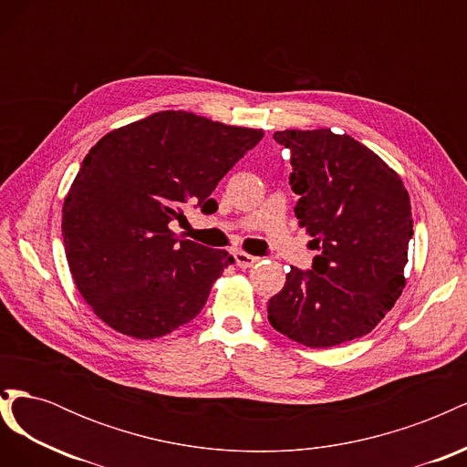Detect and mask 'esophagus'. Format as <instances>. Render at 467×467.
<instances>
[{
    "label": "esophagus",
    "instance_id": "obj_1",
    "mask_svg": "<svg viewBox=\"0 0 467 467\" xmlns=\"http://www.w3.org/2000/svg\"><path fill=\"white\" fill-rule=\"evenodd\" d=\"M234 257H235V263L239 268H249L259 261V257H253V255H249V253H244V251H237Z\"/></svg>",
    "mask_w": 467,
    "mask_h": 467
}]
</instances>
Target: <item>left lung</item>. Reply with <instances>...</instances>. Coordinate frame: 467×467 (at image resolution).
I'll return each mask as SVG.
<instances>
[{
    "mask_svg": "<svg viewBox=\"0 0 467 467\" xmlns=\"http://www.w3.org/2000/svg\"><path fill=\"white\" fill-rule=\"evenodd\" d=\"M275 140L292 151L294 214L321 255L314 271L290 266L268 321L309 348L368 335L405 288L413 218L403 181L348 134L280 130Z\"/></svg>",
    "mask_w": 467,
    "mask_h": 467,
    "instance_id": "1",
    "label": "left lung"
}]
</instances>
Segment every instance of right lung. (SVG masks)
<instances>
[{"instance_id":"1","label":"right lung","mask_w":467,"mask_h":467,"mask_svg":"<svg viewBox=\"0 0 467 467\" xmlns=\"http://www.w3.org/2000/svg\"><path fill=\"white\" fill-rule=\"evenodd\" d=\"M265 132L187 110H160L105 134L81 163L62 206L69 273L110 329L148 341L201 314L234 257L179 239L182 204L210 199Z\"/></svg>"}]
</instances>
